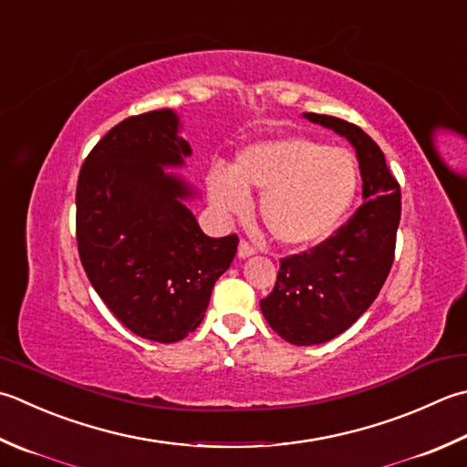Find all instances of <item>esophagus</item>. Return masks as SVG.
Listing matches in <instances>:
<instances>
[{
    "label": "esophagus",
    "instance_id": "esophagus-1",
    "mask_svg": "<svg viewBox=\"0 0 467 467\" xmlns=\"http://www.w3.org/2000/svg\"><path fill=\"white\" fill-rule=\"evenodd\" d=\"M251 254H254V246L249 244L246 241H241V244H239V257L246 259V257H251Z\"/></svg>",
    "mask_w": 467,
    "mask_h": 467
}]
</instances>
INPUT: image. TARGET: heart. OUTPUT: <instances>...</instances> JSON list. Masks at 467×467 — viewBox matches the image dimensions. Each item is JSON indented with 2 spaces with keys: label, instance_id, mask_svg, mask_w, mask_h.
<instances>
[{
  "label": "heart",
  "instance_id": "heart-1",
  "mask_svg": "<svg viewBox=\"0 0 467 467\" xmlns=\"http://www.w3.org/2000/svg\"><path fill=\"white\" fill-rule=\"evenodd\" d=\"M208 196L226 216L249 210V192L261 196L259 214L285 246L324 241L348 213L358 188V166L342 148L289 135L246 145L231 170L208 173Z\"/></svg>",
  "mask_w": 467,
  "mask_h": 467
}]
</instances>
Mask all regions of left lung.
<instances>
[{
  "label": "left lung",
  "instance_id": "1",
  "mask_svg": "<svg viewBox=\"0 0 467 467\" xmlns=\"http://www.w3.org/2000/svg\"><path fill=\"white\" fill-rule=\"evenodd\" d=\"M304 117L346 137L356 150L362 206L330 239L281 259L275 287L261 299L269 326L296 346L332 340L367 312L389 277L400 221L399 182L379 145L344 119Z\"/></svg>",
  "mask_w": 467,
  "mask_h": 467
}]
</instances>
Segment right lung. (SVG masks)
I'll use <instances>...</instances> for the list:
<instances>
[{"instance_id": "right-lung-1", "label": "right lung", "mask_w": 467, "mask_h": 467, "mask_svg": "<svg viewBox=\"0 0 467 467\" xmlns=\"http://www.w3.org/2000/svg\"><path fill=\"white\" fill-rule=\"evenodd\" d=\"M171 109L115 125L78 173L77 243L90 285L125 327L171 344L204 319L239 239H213L186 206L196 190L168 168L192 155Z\"/></svg>"}]
</instances>
